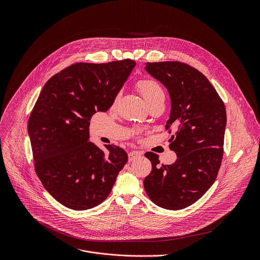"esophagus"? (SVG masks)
<instances>
[{"mask_svg": "<svg viewBox=\"0 0 260 260\" xmlns=\"http://www.w3.org/2000/svg\"><path fill=\"white\" fill-rule=\"evenodd\" d=\"M140 155H142L141 152H138V151H131V152L128 153V159H129V161L131 162V161L135 160V159H136L138 156H140Z\"/></svg>", "mask_w": 260, "mask_h": 260, "instance_id": "34e87169", "label": "esophagus"}]
</instances>
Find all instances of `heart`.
<instances>
[{
	"label": "heart",
	"instance_id": "1",
	"mask_svg": "<svg viewBox=\"0 0 260 260\" xmlns=\"http://www.w3.org/2000/svg\"><path fill=\"white\" fill-rule=\"evenodd\" d=\"M137 88L144 97L145 101L148 103L149 106H151L154 103H157L159 101H164L165 94L161 87V85L153 79H143L140 80L137 83ZM119 96L117 95L114 103L117 102Z\"/></svg>",
	"mask_w": 260,
	"mask_h": 260
}]
</instances>
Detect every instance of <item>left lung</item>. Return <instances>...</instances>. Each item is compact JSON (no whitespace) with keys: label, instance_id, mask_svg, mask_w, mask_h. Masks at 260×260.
<instances>
[{"label":"left lung","instance_id":"8db88e82","mask_svg":"<svg viewBox=\"0 0 260 260\" xmlns=\"http://www.w3.org/2000/svg\"><path fill=\"white\" fill-rule=\"evenodd\" d=\"M146 71L159 80L171 98L168 133L175 127L169 148L177 154L173 164H160L159 156L145 153L152 170L144 179L149 198L168 210L196 202L214 183L222 161L226 110L209 80L185 63H147Z\"/></svg>","mask_w":260,"mask_h":260}]
</instances>
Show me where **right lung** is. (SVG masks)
Returning a JSON list of instances; mask_svg holds the SVG:
<instances>
[{
	"mask_svg": "<svg viewBox=\"0 0 260 260\" xmlns=\"http://www.w3.org/2000/svg\"><path fill=\"white\" fill-rule=\"evenodd\" d=\"M136 63H76L52 76L28 121L34 168L45 189L62 205L87 210L110 194L127 163L124 149L97 147L89 139L96 111L106 112Z\"/></svg>",
	"mask_w": 260,
	"mask_h": 260,
	"instance_id": "obj_1",
	"label": "right lung"
}]
</instances>
